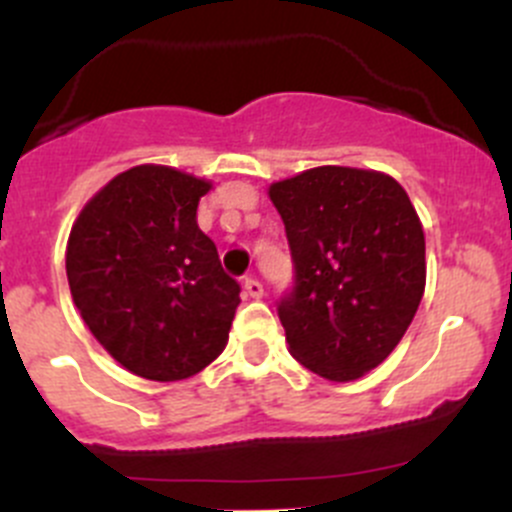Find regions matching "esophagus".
Returning a JSON list of instances; mask_svg holds the SVG:
<instances>
[{"mask_svg": "<svg viewBox=\"0 0 512 512\" xmlns=\"http://www.w3.org/2000/svg\"><path fill=\"white\" fill-rule=\"evenodd\" d=\"M245 292L250 294L252 299H260L262 294H265V289H262V282L257 280V277H247V280H245Z\"/></svg>", "mask_w": 512, "mask_h": 512, "instance_id": "1", "label": "esophagus"}]
</instances>
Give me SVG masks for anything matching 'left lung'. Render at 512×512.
Segmentation results:
<instances>
[{
  "mask_svg": "<svg viewBox=\"0 0 512 512\" xmlns=\"http://www.w3.org/2000/svg\"><path fill=\"white\" fill-rule=\"evenodd\" d=\"M294 260L277 307L289 354L354 381L401 342L426 287V240L406 190L379 170L319 165L270 185Z\"/></svg>",
  "mask_w": 512,
  "mask_h": 512,
  "instance_id": "8db88e82",
  "label": "left lung"
}]
</instances>
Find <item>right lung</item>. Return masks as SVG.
Masks as SVG:
<instances>
[{
    "instance_id": "add662e5",
    "label": "right lung",
    "mask_w": 512,
    "mask_h": 512,
    "mask_svg": "<svg viewBox=\"0 0 512 512\" xmlns=\"http://www.w3.org/2000/svg\"><path fill=\"white\" fill-rule=\"evenodd\" d=\"M213 183L136 165L81 208L66 242L71 297L91 334L131 374L183 381L223 354L240 285L198 227Z\"/></svg>"
}]
</instances>
